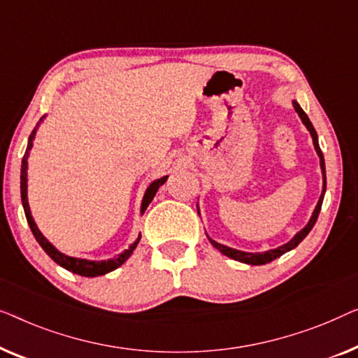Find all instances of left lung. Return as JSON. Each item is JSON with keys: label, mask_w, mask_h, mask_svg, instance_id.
<instances>
[{"label": "left lung", "mask_w": 358, "mask_h": 358, "mask_svg": "<svg viewBox=\"0 0 358 358\" xmlns=\"http://www.w3.org/2000/svg\"><path fill=\"white\" fill-rule=\"evenodd\" d=\"M294 108L295 112L299 113V117L301 122H303V124L306 127V129L310 131L311 138H313V144H315V150L316 154H318L320 157V165H321V173H323V193H321L320 199H318V204H316V208L313 210V214H311V217L308 220V224L305 225L303 229H301L300 231H296V234L294 235V238L287 241V243H284L282 246H278V248L274 250H269V251H263V253H248V251H240V250H235V248H230V246H225L222 243H217V241L210 238V236H208L210 243H213L214 248H217L220 253L229 256V258L235 259V261H240V263H245V264H253V266H261V264H268L271 263V261H274L275 258H279V256H282L284 253H287V251L294 250L295 246H299V243L301 240L305 238L306 235L310 234V230L313 229V225L316 224V219H318L320 215V210H321V204H323V199H324V193H326V167H324V157H323V152H321L320 149V144H318V134H316V131L313 128V124H311L308 115H306L303 110H301V107L299 103L295 102L294 100Z\"/></svg>", "instance_id": "8db88e82"}]
</instances>
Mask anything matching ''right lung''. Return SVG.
<instances>
[{
	"mask_svg": "<svg viewBox=\"0 0 358 358\" xmlns=\"http://www.w3.org/2000/svg\"><path fill=\"white\" fill-rule=\"evenodd\" d=\"M43 118H45V115L42 118H40V122L37 123V127H35V129L32 131V134L29 136L27 149H26V154H24V157H22V165H21V199H22L24 213H26L29 227H30V230H32L35 240L38 241V245L45 250V253H47L50 258L55 261V263L62 266V268L71 271V273L78 274V275H84V278H97V275H103L107 273H112V271L120 268V266H122L124 261H127L129 256L133 255V251L136 250V246H138L139 240H141V234H139L138 238H136L133 243L129 245V248L124 250L123 253H120L117 258L103 259V261H90V259H83V258H73V256H68V255L62 253V251H58L52 243H50L47 238H45L42 231L38 230L37 224H35L32 214H30L29 201H27V159H29L30 149H32V145H34L35 133H37V128L40 127V123L43 122ZM167 178H169V175H167V177L154 180L152 183L148 186V189H145V193H144L143 203H141V214H144V210L148 209L150 201L154 199L155 193H157L160 186H162L165 181H167Z\"/></svg>",
	"mask_w": 358,
	"mask_h": 358,
	"instance_id": "1",
	"label": "right lung"
}]
</instances>
